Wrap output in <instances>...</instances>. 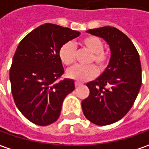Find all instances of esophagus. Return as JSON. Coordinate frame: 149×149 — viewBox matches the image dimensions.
Segmentation results:
<instances>
[{
	"label": "esophagus",
	"mask_w": 149,
	"mask_h": 149,
	"mask_svg": "<svg viewBox=\"0 0 149 149\" xmlns=\"http://www.w3.org/2000/svg\"><path fill=\"white\" fill-rule=\"evenodd\" d=\"M81 82H79V81H75V87H79V86H81Z\"/></svg>",
	"instance_id": "esophagus-1"
}]
</instances>
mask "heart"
<instances>
[{"mask_svg": "<svg viewBox=\"0 0 149 149\" xmlns=\"http://www.w3.org/2000/svg\"><path fill=\"white\" fill-rule=\"evenodd\" d=\"M78 46L91 52L87 58V64L89 66H77L69 70V77L79 81H85L93 78L97 74V69L99 72H103L109 63L110 55L104 50V43L102 40L96 36H87L81 39ZM59 58L63 65L72 67L76 62L77 50L72 42L63 44L59 50ZM93 65L96 66V68Z\"/></svg>", "mask_w": 149, "mask_h": 149, "instance_id": "1", "label": "heart"}]
</instances>
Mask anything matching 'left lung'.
Returning <instances> with one entry per match:
<instances>
[{"label": "left lung", "mask_w": 149, "mask_h": 149, "mask_svg": "<svg viewBox=\"0 0 149 149\" xmlns=\"http://www.w3.org/2000/svg\"><path fill=\"white\" fill-rule=\"evenodd\" d=\"M87 32L106 40L111 49L107 69L87 83L90 94L81 102L87 119L104 126L123 118L133 107L142 84L141 62L135 46L120 30L103 26Z\"/></svg>", "instance_id": "1"}]
</instances>
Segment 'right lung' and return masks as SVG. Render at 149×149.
<instances>
[{"instance_id": "right-lung-1", "label": "right lung", "mask_w": 149, "mask_h": 149, "mask_svg": "<svg viewBox=\"0 0 149 149\" xmlns=\"http://www.w3.org/2000/svg\"><path fill=\"white\" fill-rule=\"evenodd\" d=\"M80 32L47 23L31 31L19 43L10 68L11 93L16 107L30 122L47 126L58 119L62 102L75 89L64 78L59 50Z\"/></svg>"}]
</instances>
